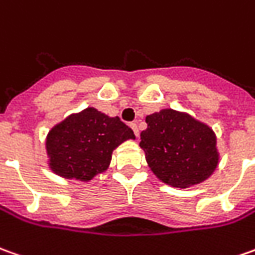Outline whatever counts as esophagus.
<instances>
[{"mask_svg":"<svg viewBox=\"0 0 255 255\" xmlns=\"http://www.w3.org/2000/svg\"><path fill=\"white\" fill-rule=\"evenodd\" d=\"M130 128L133 129V131H134V134L139 137V128H137V124H136V122H133V124H130Z\"/></svg>","mask_w":255,"mask_h":255,"instance_id":"1","label":"esophagus"}]
</instances>
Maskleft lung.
Here are the masks:
<instances>
[{"label":"left lung","mask_w":255,"mask_h":255,"mask_svg":"<svg viewBox=\"0 0 255 255\" xmlns=\"http://www.w3.org/2000/svg\"><path fill=\"white\" fill-rule=\"evenodd\" d=\"M139 146L150 170L174 188L202 184L218 168V137L209 125L171 108L146 116Z\"/></svg>","instance_id":"1"}]
</instances>
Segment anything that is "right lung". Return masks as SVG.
Here are the masks:
<instances>
[{"instance_id":"1","label":"right lung","mask_w":255,"mask_h":255,"mask_svg":"<svg viewBox=\"0 0 255 255\" xmlns=\"http://www.w3.org/2000/svg\"><path fill=\"white\" fill-rule=\"evenodd\" d=\"M134 139L133 130L119 116L88 107L49 130L44 140L47 167L61 178L88 182L109 168L114 150Z\"/></svg>"}]
</instances>
